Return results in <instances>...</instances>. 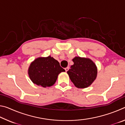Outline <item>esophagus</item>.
I'll return each mask as SVG.
<instances>
[{
    "mask_svg": "<svg viewBox=\"0 0 125 125\" xmlns=\"http://www.w3.org/2000/svg\"><path fill=\"white\" fill-rule=\"evenodd\" d=\"M68 70H69V67H66V68H65V72H67Z\"/></svg>",
    "mask_w": 125,
    "mask_h": 125,
    "instance_id": "34e87169",
    "label": "esophagus"
}]
</instances>
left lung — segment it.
I'll use <instances>...</instances> for the list:
<instances>
[{
	"label": "left lung",
	"mask_w": 125,
	"mask_h": 125,
	"mask_svg": "<svg viewBox=\"0 0 125 125\" xmlns=\"http://www.w3.org/2000/svg\"><path fill=\"white\" fill-rule=\"evenodd\" d=\"M74 64L67 72L74 85L78 88H87L96 79L97 68L89 58L75 57L73 59Z\"/></svg>",
	"instance_id": "8db88e82"
}]
</instances>
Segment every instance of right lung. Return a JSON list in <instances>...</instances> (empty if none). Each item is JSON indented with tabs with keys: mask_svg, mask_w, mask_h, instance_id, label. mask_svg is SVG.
Listing matches in <instances>:
<instances>
[{
	"mask_svg": "<svg viewBox=\"0 0 125 125\" xmlns=\"http://www.w3.org/2000/svg\"><path fill=\"white\" fill-rule=\"evenodd\" d=\"M64 71L57 61L48 56L36 59L30 65L28 73L33 83L46 88L53 85L59 74Z\"/></svg>",
	"mask_w": 125,
	"mask_h": 125,
	"instance_id": "right-lung-1",
	"label": "right lung"
}]
</instances>
